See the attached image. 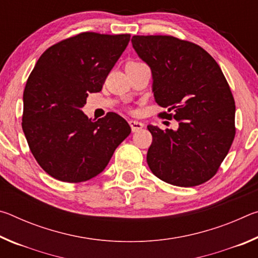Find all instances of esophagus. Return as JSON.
I'll list each match as a JSON object with an SVG mask.
<instances>
[{
	"mask_svg": "<svg viewBox=\"0 0 258 258\" xmlns=\"http://www.w3.org/2000/svg\"><path fill=\"white\" fill-rule=\"evenodd\" d=\"M130 125L133 132H138V131L145 127V124H143L142 121H138V120H130Z\"/></svg>",
	"mask_w": 258,
	"mask_h": 258,
	"instance_id": "esophagus-1",
	"label": "esophagus"
}]
</instances>
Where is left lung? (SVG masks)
I'll use <instances>...</instances> for the list:
<instances>
[{"label": "left lung", "instance_id": "1", "mask_svg": "<svg viewBox=\"0 0 258 258\" xmlns=\"http://www.w3.org/2000/svg\"><path fill=\"white\" fill-rule=\"evenodd\" d=\"M133 49L150 67L156 102L177 130L148 125L151 172L176 186H196L215 175L234 139V99L220 66L195 43L173 36L132 37Z\"/></svg>", "mask_w": 258, "mask_h": 258}]
</instances>
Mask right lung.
<instances>
[{
  "label": "right lung",
  "mask_w": 258,
  "mask_h": 258,
  "mask_svg": "<svg viewBox=\"0 0 258 258\" xmlns=\"http://www.w3.org/2000/svg\"><path fill=\"white\" fill-rule=\"evenodd\" d=\"M130 34L82 33L49 47L24 91L23 131L38 165L62 182H84L101 173L131 133L116 112L89 119L82 108L130 42Z\"/></svg>",
  "instance_id": "obj_1"
}]
</instances>
